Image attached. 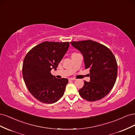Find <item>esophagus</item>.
<instances>
[{
	"mask_svg": "<svg viewBox=\"0 0 135 135\" xmlns=\"http://www.w3.org/2000/svg\"><path fill=\"white\" fill-rule=\"evenodd\" d=\"M68 80H69V81H71V80H75V79H74V78H69L68 79Z\"/></svg>",
	"mask_w": 135,
	"mask_h": 135,
	"instance_id": "1",
	"label": "esophagus"
}]
</instances>
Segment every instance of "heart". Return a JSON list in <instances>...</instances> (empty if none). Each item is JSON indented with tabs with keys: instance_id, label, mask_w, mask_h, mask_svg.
<instances>
[{
	"instance_id": "obj_1",
	"label": "heart",
	"mask_w": 135,
	"mask_h": 135,
	"mask_svg": "<svg viewBox=\"0 0 135 135\" xmlns=\"http://www.w3.org/2000/svg\"><path fill=\"white\" fill-rule=\"evenodd\" d=\"M75 54H77L76 53H74V54H72V55H75Z\"/></svg>"
}]
</instances>
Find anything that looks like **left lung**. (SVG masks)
I'll return each mask as SVG.
<instances>
[{
  "instance_id": "obj_1",
  "label": "left lung",
  "mask_w": 135,
  "mask_h": 135,
  "mask_svg": "<svg viewBox=\"0 0 135 135\" xmlns=\"http://www.w3.org/2000/svg\"><path fill=\"white\" fill-rule=\"evenodd\" d=\"M70 43L83 55L85 68L90 71V81H84L79 95L89 101L103 99L115 83L118 66L115 56L108 47L91 40Z\"/></svg>"
}]
</instances>
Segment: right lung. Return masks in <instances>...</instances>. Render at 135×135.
<instances>
[{"mask_svg":"<svg viewBox=\"0 0 135 135\" xmlns=\"http://www.w3.org/2000/svg\"><path fill=\"white\" fill-rule=\"evenodd\" d=\"M69 47V42H44L32 48L24 59V81L31 95L41 103H54L64 95L68 79L56 78L51 71L56 70Z\"/></svg>","mask_w":135,"mask_h":135,"instance_id":"right-lung-1","label":"right lung"}]
</instances>
